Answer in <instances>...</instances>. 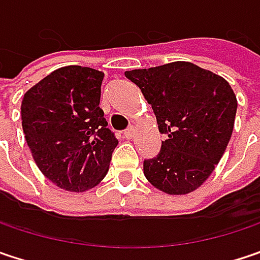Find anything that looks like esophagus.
<instances>
[{
  "mask_svg": "<svg viewBox=\"0 0 260 260\" xmlns=\"http://www.w3.org/2000/svg\"><path fill=\"white\" fill-rule=\"evenodd\" d=\"M123 135H125V138H126V140L134 138V135H135V128H134V126H129L128 129L123 132Z\"/></svg>",
  "mask_w": 260,
  "mask_h": 260,
  "instance_id": "1",
  "label": "esophagus"
}]
</instances>
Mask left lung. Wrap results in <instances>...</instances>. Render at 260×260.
<instances>
[{
    "mask_svg": "<svg viewBox=\"0 0 260 260\" xmlns=\"http://www.w3.org/2000/svg\"><path fill=\"white\" fill-rule=\"evenodd\" d=\"M153 108L160 152L144 160V176L168 195L197 190L211 176L231 140L237 96L231 84L192 62L125 71Z\"/></svg>",
    "mask_w": 260,
    "mask_h": 260,
    "instance_id": "left-lung-1",
    "label": "left lung"
}]
</instances>
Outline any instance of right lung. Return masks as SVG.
<instances>
[{"instance_id": "right-lung-1", "label": "right lung", "mask_w": 260, "mask_h": 260, "mask_svg": "<svg viewBox=\"0 0 260 260\" xmlns=\"http://www.w3.org/2000/svg\"><path fill=\"white\" fill-rule=\"evenodd\" d=\"M103 79V71L68 65L23 95L25 140L40 171L60 189L89 190L108 173L119 141L100 108Z\"/></svg>"}]
</instances>
